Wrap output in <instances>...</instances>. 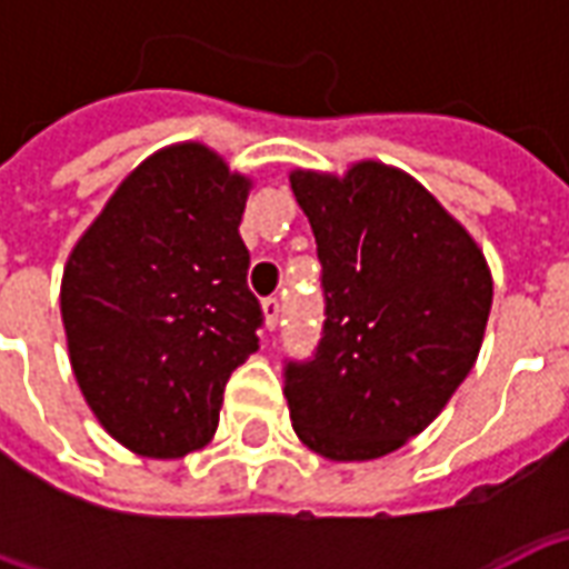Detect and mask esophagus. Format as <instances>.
<instances>
[{"mask_svg":"<svg viewBox=\"0 0 569 569\" xmlns=\"http://www.w3.org/2000/svg\"><path fill=\"white\" fill-rule=\"evenodd\" d=\"M261 310H264V326H268V329H277V322H280V298H264V301H261Z\"/></svg>","mask_w":569,"mask_h":569,"instance_id":"1","label":"esophagus"}]
</instances>
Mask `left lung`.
<instances>
[{
  "instance_id": "1",
  "label": "left lung",
  "mask_w": 569,
  "mask_h": 569,
  "mask_svg": "<svg viewBox=\"0 0 569 569\" xmlns=\"http://www.w3.org/2000/svg\"><path fill=\"white\" fill-rule=\"evenodd\" d=\"M322 264L326 322L286 362L296 436L326 460H375L439 418L472 371L493 280L463 224L396 167L292 170Z\"/></svg>"
}]
</instances>
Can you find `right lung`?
I'll return each instance as SVG.
<instances>
[{
    "instance_id": "obj_1",
    "label": "right lung",
    "mask_w": 569,
    "mask_h": 569,
    "mask_svg": "<svg viewBox=\"0 0 569 569\" xmlns=\"http://www.w3.org/2000/svg\"><path fill=\"white\" fill-rule=\"evenodd\" d=\"M249 186L200 142L154 151L69 252V362L97 420L133 453L203 448L231 371L259 350L261 305L237 231Z\"/></svg>"
}]
</instances>
